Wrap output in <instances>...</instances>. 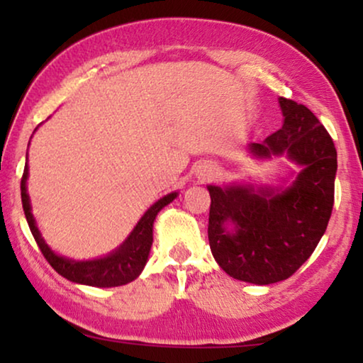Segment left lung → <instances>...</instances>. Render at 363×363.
<instances>
[{"mask_svg": "<svg viewBox=\"0 0 363 363\" xmlns=\"http://www.w3.org/2000/svg\"><path fill=\"white\" fill-rule=\"evenodd\" d=\"M279 106L282 127L247 148L257 158L287 155L301 165L292 185L208 186L213 257L226 274L259 286L287 279L309 259L334 206L337 150L329 132L302 104L281 97Z\"/></svg>", "mask_w": 363, "mask_h": 363, "instance_id": "8db88e82", "label": "left lung"}]
</instances>
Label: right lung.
Masks as SVG:
<instances>
[{"label": "right lung", "mask_w": 363, "mask_h": 363, "mask_svg": "<svg viewBox=\"0 0 363 363\" xmlns=\"http://www.w3.org/2000/svg\"><path fill=\"white\" fill-rule=\"evenodd\" d=\"M26 180L28 165L24 167V173L21 178V201L29 230H31L43 256L46 257V261L54 267V271L59 272L62 277H66V279L72 282H77V284H86L94 287H117L137 279L143 267H145L148 252H150L153 241V221H155V216L163 206L172 203L178 195L177 191L170 193V195L160 198L155 205L148 208L145 215L140 218V221L137 223V226L133 228V231L128 235L127 240L123 241L116 251H112L111 255L92 261H74L69 259V257L57 256L41 238V233H39L36 221H34L33 218L31 205H29Z\"/></svg>", "instance_id": "add662e5"}]
</instances>
